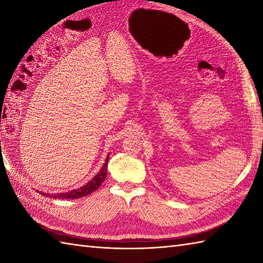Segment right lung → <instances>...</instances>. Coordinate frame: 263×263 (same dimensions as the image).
<instances>
[{"mask_svg": "<svg viewBox=\"0 0 263 263\" xmlns=\"http://www.w3.org/2000/svg\"><path fill=\"white\" fill-rule=\"evenodd\" d=\"M107 164H108V157L106 159V163L102 167V170L98 173V174L95 176L92 180L87 183L85 186H82L78 190H73L71 192H66V193H60L58 195H53L52 198H59V199H79L82 197H86V195L92 193L93 191L102 185L103 182L105 181L106 175H107Z\"/></svg>", "mask_w": 263, "mask_h": 263, "instance_id": "right-lung-1", "label": "right lung"}]
</instances>
